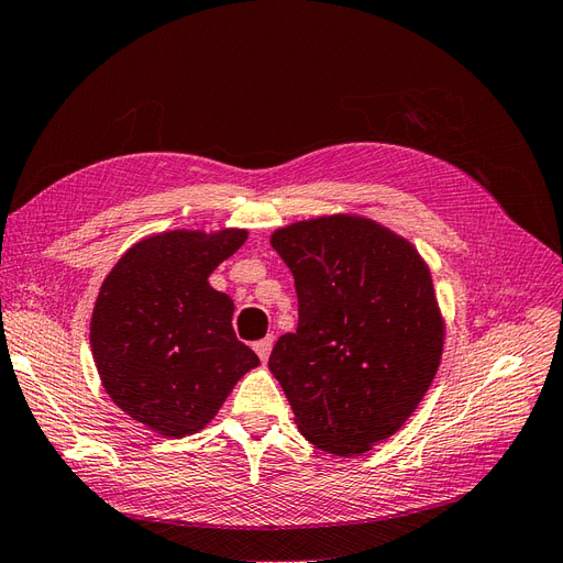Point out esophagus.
<instances>
[{
    "instance_id": "34e87169",
    "label": "esophagus",
    "mask_w": 563,
    "mask_h": 563,
    "mask_svg": "<svg viewBox=\"0 0 563 563\" xmlns=\"http://www.w3.org/2000/svg\"><path fill=\"white\" fill-rule=\"evenodd\" d=\"M271 346H274V336H264L262 341H257V343H255V353L260 355V360H262V362H266V360H268V355H271Z\"/></svg>"
}]
</instances>
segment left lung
Masks as SVG:
<instances>
[{
	"instance_id": "obj_1",
	"label": "left lung",
	"mask_w": 563,
	"mask_h": 563,
	"mask_svg": "<svg viewBox=\"0 0 563 563\" xmlns=\"http://www.w3.org/2000/svg\"><path fill=\"white\" fill-rule=\"evenodd\" d=\"M295 276L299 324L268 357L303 438L362 456L419 407L444 351L426 260L360 214H322L271 233Z\"/></svg>"
}]
</instances>
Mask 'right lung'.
Segmentation results:
<instances>
[{
    "instance_id": "obj_1",
    "label": "right lung",
    "mask_w": 563,
    "mask_h": 563,
    "mask_svg": "<svg viewBox=\"0 0 563 563\" xmlns=\"http://www.w3.org/2000/svg\"><path fill=\"white\" fill-rule=\"evenodd\" d=\"M245 229H175L135 243L100 285L90 351L112 402L163 438L203 430L260 357L235 339L233 301L208 283Z\"/></svg>"
}]
</instances>
